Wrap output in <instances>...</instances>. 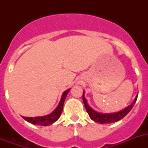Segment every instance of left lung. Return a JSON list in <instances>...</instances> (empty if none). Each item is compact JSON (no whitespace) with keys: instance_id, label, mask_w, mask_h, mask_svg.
<instances>
[{"instance_id":"1","label":"left lung","mask_w":148,"mask_h":148,"mask_svg":"<svg viewBox=\"0 0 148 148\" xmlns=\"http://www.w3.org/2000/svg\"><path fill=\"white\" fill-rule=\"evenodd\" d=\"M137 98H138V95L136 96L134 101L132 102L131 104H130L127 108H125L123 110H120V111L114 113L103 114V113L97 112V111L92 109L90 106L88 105V101H87L85 97H84V91L83 92V102L86 108V110L89 114V117L94 121L99 123V124H110V123L118 121L120 120H121L122 118H124L130 112V110L133 108V106L134 105V103L137 101Z\"/></svg>"}]
</instances>
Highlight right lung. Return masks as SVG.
<instances>
[{"label":"right lung","instance_id":"add662e5","mask_svg":"<svg viewBox=\"0 0 148 148\" xmlns=\"http://www.w3.org/2000/svg\"><path fill=\"white\" fill-rule=\"evenodd\" d=\"M71 89H67L63 93L61 98H60V103L56 108V109L53 112L51 113L50 114L45 115V116H41V117H23L25 121H27L31 124H35V125H40V126H48L51 125L55 121H57L59 117H60L61 113L63 110V107H64V103L65 98L67 97V94L70 91Z\"/></svg>","mask_w":148,"mask_h":148}]
</instances>
